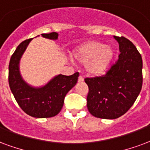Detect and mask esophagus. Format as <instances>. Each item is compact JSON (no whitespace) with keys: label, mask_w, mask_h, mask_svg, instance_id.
Instances as JSON below:
<instances>
[{"label":"esophagus","mask_w":150,"mask_h":150,"mask_svg":"<svg viewBox=\"0 0 150 150\" xmlns=\"http://www.w3.org/2000/svg\"><path fill=\"white\" fill-rule=\"evenodd\" d=\"M78 80H79V82H83V81L84 80L83 76V75H79V76Z\"/></svg>","instance_id":"34e87169"}]
</instances>
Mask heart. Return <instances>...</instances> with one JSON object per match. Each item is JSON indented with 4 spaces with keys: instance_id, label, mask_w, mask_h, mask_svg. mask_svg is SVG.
Here are the masks:
<instances>
[{
    "instance_id": "obj_1",
    "label": "heart",
    "mask_w": 150,
    "mask_h": 150,
    "mask_svg": "<svg viewBox=\"0 0 150 150\" xmlns=\"http://www.w3.org/2000/svg\"><path fill=\"white\" fill-rule=\"evenodd\" d=\"M114 55V50L110 46L98 41H92L79 47L75 57L80 63L86 64L87 71L99 75L109 68Z\"/></svg>"
}]
</instances>
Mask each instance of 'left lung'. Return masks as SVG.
Wrapping results in <instances>:
<instances>
[{
	"instance_id": "left-lung-1",
	"label": "left lung",
	"mask_w": 150,
	"mask_h": 150,
	"mask_svg": "<svg viewBox=\"0 0 150 150\" xmlns=\"http://www.w3.org/2000/svg\"><path fill=\"white\" fill-rule=\"evenodd\" d=\"M120 54L105 75L86 78L87 109L93 116L115 119L133 106L142 86V59L134 44L124 36H114Z\"/></svg>"
}]
</instances>
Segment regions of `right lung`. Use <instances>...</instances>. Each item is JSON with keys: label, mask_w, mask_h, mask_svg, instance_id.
I'll return each instance as SVG.
<instances>
[{"label": "right lung", "mask_w": 150, "mask_h": 150, "mask_svg": "<svg viewBox=\"0 0 150 150\" xmlns=\"http://www.w3.org/2000/svg\"><path fill=\"white\" fill-rule=\"evenodd\" d=\"M44 38L57 40L58 33L41 34ZM28 39L19 44L10 59L8 65V84L20 107L27 115L34 117H51L58 115L64 106L67 93L75 86L79 74L58 75L42 87H33L25 83L20 74L19 63L27 48Z\"/></svg>", "instance_id": "obj_1"}]
</instances>
